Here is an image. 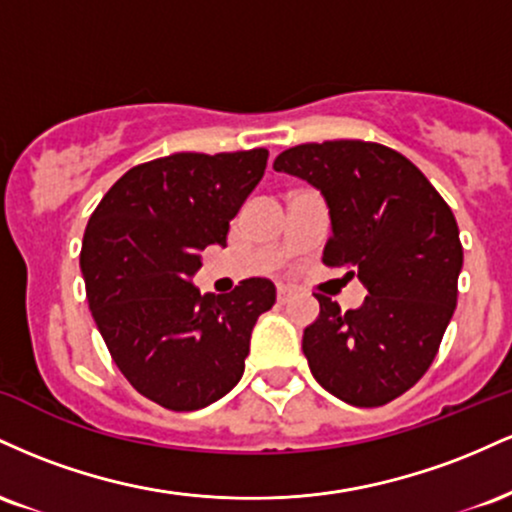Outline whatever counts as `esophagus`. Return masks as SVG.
<instances>
[{"label": "esophagus", "mask_w": 512, "mask_h": 512, "mask_svg": "<svg viewBox=\"0 0 512 512\" xmlns=\"http://www.w3.org/2000/svg\"><path fill=\"white\" fill-rule=\"evenodd\" d=\"M291 298H293V289H289V286H279V289H276V301L281 305L289 303Z\"/></svg>", "instance_id": "1"}]
</instances>
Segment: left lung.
Returning <instances> with one entry per match:
<instances>
[{
    "instance_id": "8db88e82",
    "label": "left lung",
    "mask_w": 512,
    "mask_h": 512,
    "mask_svg": "<svg viewBox=\"0 0 512 512\" xmlns=\"http://www.w3.org/2000/svg\"><path fill=\"white\" fill-rule=\"evenodd\" d=\"M274 170L317 187L332 236L322 262L368 289L356 310L320 296L303 332L313 378L354 407H383L426 373L457 305L462 243L436 187L409 158L361 139L281 151Z\"/></svg>"
}]
</instances>
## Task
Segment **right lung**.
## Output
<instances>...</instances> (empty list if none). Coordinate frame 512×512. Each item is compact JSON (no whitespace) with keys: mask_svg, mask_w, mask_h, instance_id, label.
<instances>
[{"mask_svg":"<svg viewBox=\"0 0 512 512\" xmlns=\"http://www.w3.org/2000/svg\"><path fill=\"white\" fill-rule=\"evenodd\" d=\"M267 149L182 154L129 168L88 219L81 248L86 298L129 385L170 411H195L243 378L257 317L276 301L269 279L228 296L199 293L202 250L262 180Z\"/></svg>","mask_w":512,"mask_h":512,"instance_id":"obj_1","label":"right lung"}]
</instances>
